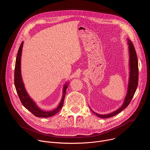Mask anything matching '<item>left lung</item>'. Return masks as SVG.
Returning <instances> with one entry per match:
<instances>
[{"instance_id":"obj_1","label":"left lung","mask_w":150,"mask_h":150,"mask_svg":"<svg viewBox=\"0 0 150 150\" xmlns=\"http://www.w3.org/2000/svg\"><path fill=\"white\" fill-rule=\"evenodd\" d=\"M127 44L129 45V52L130 74H129V83H128L127 92L126 97L124 100L123 104L117 110L113 112V113L107 114V115H100L95 113L94 111H93L91 109V111L99 117H101V118L111 117L117 115L120 112H122L123 109L127 108L128 105H129L137 88L138 83V63L137 53H136L135 47L133 45L132 42L129 39H127Z\"/></svg>"}]
</instances>
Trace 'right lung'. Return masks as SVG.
Segmentation results:
<instances>
[{
  "mask_svg": "<svg viewBox=\"0 0 150 150\" xmlns=\"http://www.w3.org/2000/svg\"><path fill=\"white\" fill-rule=\"evenodd\" d=\"M24 42L23 41L19 46L15 62V73H14V83L17 94L19 96L20 101L25 108L31 112L34 116L39 117H49L56 114L62 109L64 100H65L66 90L68 87V83H66L63 87V96L62 100L57 106V108L52 111H44L40 109L35 103L31 98L25 90L24 84L21 77V58L22 54V50Z\"/></svg>",
  "mask_w": 150,
  "mask_h": 150,
  "instance_id": "right-lung-1",
  "label": "right lung"
}]
</instances>
